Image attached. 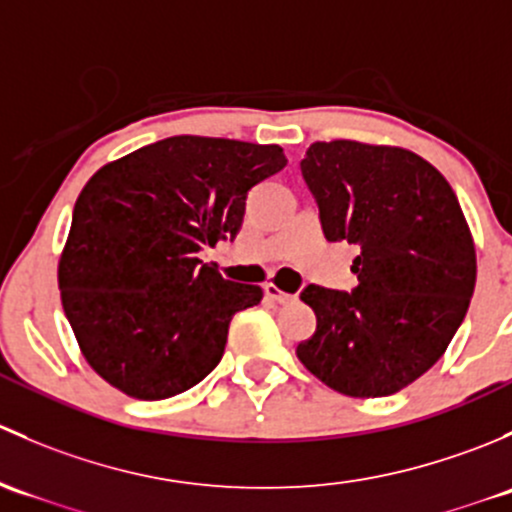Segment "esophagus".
Wrapping results in <instances>:
<instances>
[{"mask_svg":"<svg viewBox=\"0 0 512 512\" xmlns=\"http://www.w3.org/2000/svg\"><path fill=\"white\" fill-rule=\"evenodd\" d=\"M265 297L270 299V302H275V304H285V302H289V299H292V294L282 292L280 287L272 285V282H267V285H265Z\"/></svg>","mask_w":512,"mask_h":512,"instance_id":"esophagus-1","label":"esophagus"}]
</instances>
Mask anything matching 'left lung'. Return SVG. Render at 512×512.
<instances>
[{
    "label": "left lung",
    "mask_w": 512,
    "mask_h": 512,
    "mask_svg": "<svg viewBox=\"0 0 512 512\" xmlns=\"http://www.w3.org/2000/svg\"><path fill=\"white\" fill-rule=\"evenodd\" d=\"M327 240L359 245L354 292L309 285L317 332L297 359L354 399L391 396L426 374L461 327L476 287V245L456 193L399 146L317 141L302 158Z\"/></svg>",
    "instance_id": "8db88e82"
}]
</instances>
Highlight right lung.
Listing matches in <instances>:
<instances>
[{
    "instance_id": "right-lung-1",
    "label": "right lung",
    "mask_w": 512,
    "mask_h": 512,
    "mask_svg": "<svg viewBox=\"0 0 512 512\" xmlns=\"http://www.w3.org/2000/svg\"><path fill=\"white\" fill-rule=\"evenodd\" d=\"M287 165L280 146L173 136L101 165L74 205L59 289L81 354L141 401L193 389L223 359L235 312L262 299L198 252L235 237L252 185Z\"/></svg>"
}]
</instances>
